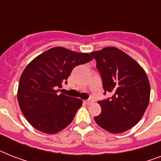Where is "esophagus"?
<instances>
[{
  "instance_id": "esophagus-1",
  "label": "esophagus",
  "mask_w": 161,
  "mask_h": 161,
  "mask_svg": "<svg viewBox=\"0 0 161 161\" xmlns=\"http://www.w3.org/2000/svg\"><path fill=\"white\" fill-rule=\"evenodd\" d=\"M93 102H94V98H89L88 99H87V100H84V103H85L86 104H91V103H93Z\"/></svg>"
}]
</instances>
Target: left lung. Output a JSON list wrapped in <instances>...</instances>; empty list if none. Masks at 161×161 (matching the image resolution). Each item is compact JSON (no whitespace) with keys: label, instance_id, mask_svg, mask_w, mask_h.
I'll return each mask as SVG.
<instances>
[{"label":"left lung","instance_id":"1","mask_svg":"<svg viewBox=\"0 0 161 161\" xmlns=\"http://www.w3.org/2000/svg\"><path fill=\"white\" fill-rule=\"evenodd\" d=\"M90 54L97 63L103 94L112 93L98 101L102 111L94 120L110 133L125 132L140 121L148 107L150 86L147 75L137 62L114 47Z\"/></svg>","mask_w":161,"mask_h":161}]
</instances>
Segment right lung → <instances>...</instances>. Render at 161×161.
I'll use <instances>...</instances> for the list:
<instances>
[{"label":"right lung","instance_id":"right-lung-1","mask_svg":"<svg viewBox=\"0 0 161 161\" xmlns=\"http://www.w3.org/2000/svg\"><path fill=\"white\" fill-rule=\"evenodd\" d=\"M93 60L88 53H80L62 47L44 52L34 58L21 74L17 98L21 110L35 129L56 134L66 128L82 106V99L58 94L75 67Z\"/></svg>","mask_w":161,"mask_h":161}]
</instances>
